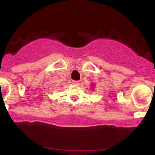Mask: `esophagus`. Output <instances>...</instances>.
<instances>
[{
	"label": "esophagus",
	"mask_w": 155,
	"mask_h": 155,
	"mask_svg": "<svg viewBox=\"0 0 155 155\" xmlns=\"http://www.w3.org/2000/svg\"><path fill=\"white\" fill-rule=\"evenodd\" d=\"M79 82L80 81H73L72 83H73L74 84H79Z\"/></svg>",
	"instance_id": "esophagus-1"
}]
</instances>
